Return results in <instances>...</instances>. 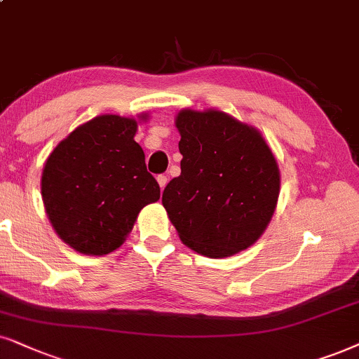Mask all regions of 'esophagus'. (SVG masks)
Returning <instances> with one entry per match:
<instances>
[{"mask_svg": "<svg viewBox=\"0 0 359 359\" xmlns=\"http://www.w3.org/2000/svg\"><path fill=\"white\" fill-rule=\"evenodd\" d=\"M157 182H158V187H161V190H164L165 185H167V177L165 175H158Z\"/></svg>", "mask_w": 359, "mask_h": 359, "instance_id": "1", "label": "esophagus"}]
</instances>
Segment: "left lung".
Instances as JSON below:
<instances>
[{
	"label": "left lung",
	"instance_id": "8db88e82",
	"mask_svg": "<svg viewBox=\"0 0 359 359\" xmlns=\"http://www.w3.org/2000/svg\"><path fill=\"white\" fill-rule=\"evenodd\" d=\"M180 175L162 205L180 240L210 258L252 247L269 226L280 195V169L262 133L217 109H182Z\"/></svg>",
	"mask_w": 359,
	"mask_h": 359
}]
</instances>
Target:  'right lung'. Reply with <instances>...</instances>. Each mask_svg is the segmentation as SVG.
<instances>
[{"label": "right lung", "mask_w": 359, "mask_h": 359, "mask_svg": "<svg viewBox=\"0 0 359 359\" xmlns=\"http://www.w3.org/2000/svg\"><path fill=\"white\" fill-rule=\"evenodd\" d=\"M135 133L134 117L97 116L49 154L41 175L44 210L57 237L76 252H114L133 232L139 212L161 198Z\"/></svg>", "instance_id": "add662e5"}]
</instances>
